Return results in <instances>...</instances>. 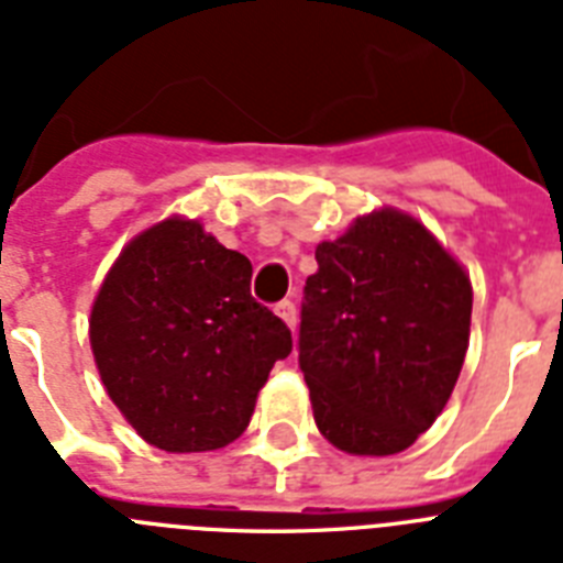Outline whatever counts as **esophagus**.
Segmentation results:
<instances>
[{"instance_id":"esophagus-1","label":"esophagus","mask_w":563,"mask_h":563,"mask_svg":"<svg viewBox=\"0 0 563 563\" xmlns=\"http://www.w3.org/2000/svg\"><path fill=\"white\" fill-rule=\"evenodd\" d=\"M277 314H280L283 318V323L289 325L291 332H295V325H297V306L291 303V300H283V303H277Z\"/></svg>"}]
</instances>
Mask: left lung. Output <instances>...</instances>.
Here are the masks:
<instances>
[{
  "label": "left lung",
  "instance_id": "obj_1",
  "mask_svg": "<svg viewBox=\"0 0 563 563\" xmlns=\"http://www.w3.org/2000/svg\"><path fill=\"white\" fill-rule=\"evenodd\" d=\"M300 369L314 423L349 455H395L443 412L470 346L472 283L398 209L357 217L314 252Z\"/></svg>",
  "mask_w": 563,
  "mask_h": 563
}]
</instances>
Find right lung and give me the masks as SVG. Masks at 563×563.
<instances>
[{"label": "right lung", "mask_w": 563, "mask_h": 563, "mask_svg": "<svg viewBox=\"0 0 563 563\" xmlns=\"http://www.w3.org/2000/svg\"><path fill=\"white\" fill-rule=\"evenodd\" d=\"M91 352L108 398L151 446L211 452L252 420L291 332L252 297V263L197 220L136 234L99 286Z\"/></svg>", "instance_id": "add662e5"}]
</instances>
